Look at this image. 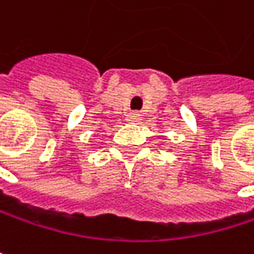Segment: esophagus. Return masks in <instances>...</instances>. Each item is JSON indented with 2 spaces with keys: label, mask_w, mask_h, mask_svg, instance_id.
<instances>
[{
  "label": "esophagus",
  "mask_w": 254,
  "mask_h": 254,
  "mask_svg": "<svg viewBox=\"0 0 254 254\" xmlns=\"http://www.w3.org/2000/svg\"><path fill=\"white\" fill-rule=\"evenodd\" d=\"M141 121V115L136 112H130L127 115V124H138Z\"/></svg>",
  "instance_id": "esophagus-1"
}]
</instances>
